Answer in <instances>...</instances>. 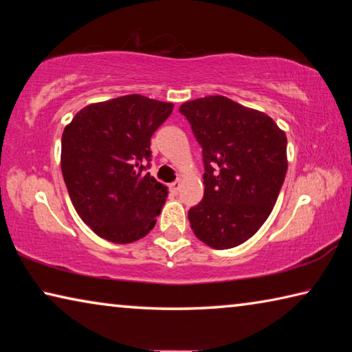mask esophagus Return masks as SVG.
Wrapping results in <instances>:
<instances>
[{
    "mask_svg": "<svg viewBox=\"0 0 352 352\" xmlns=\"http://www.w3.org/2000/svg\"><path fill=\"white\" fill-rule=\"evenodd\" d=\"M180 186H182L180 180H177V182H174V183H170V189L174 190V192H178V189H180Z\"/></svg>",
    "mask_w": 352,
    "mask_h": 352,
    "instance_id": "1",
    "label": "esophagus"
}]
</instances>
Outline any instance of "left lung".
Returning <instances> with one entry per match:
<instances>
[{
	"label": "left lung",
	"mask_w": 352,
	"mask_h": 352,
	"mask_svg": "<svg viewBox=\"0 0 352 352\" xmlns=\"http://www.w3.org/2000/svg\"><path fill=\"white\" fill-rule=\"evenodd\" d=\"M180 111L204 148L205 194L188 219L208 247L226 250L256 234L287 172V136L273 119L225 96L189 100Z\"/></svg>",
	"instance_id": "1"
}]
</instances>
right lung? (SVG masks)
Returning <instances> with one entry per match:
<instances>
[{"instance_id":"obj_1","label":"right lung","mask_w":352,"mask_h":352,"mask_svg":"<svg viewBox=\"0 0 352 352\" xmlns=\"http://www.w3.org/2000/svg\"><path fill=\"white\" fill-rule=\"evenodd\" d=\"M174 104L127 94L76 113L62 135L60 166L79 217L99 237L132 243L148 234L168 188L146 172L151 138Z\"/></svg>"}]
</instances>
